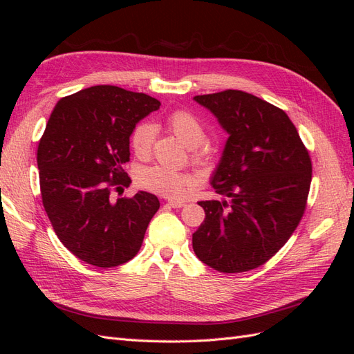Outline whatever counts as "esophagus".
I'll use <instances>...</instances> for the list:
<instances>
[{
  "label": "esophagus",
  "mask_w": 354,
  "mask_h": 354,
  "mask_svg": "<svg viewBox=\"0 0 354 354\" xmlns=\"http://www.w3.org/2000/svg\"><path fill=\"white\" fill-rule=\"evenodd\" d=\"M168 205H171L173 208H183L186 205V202L183 201H176V199H169Z\"/></svg>",
  "instance_id": "obj_1"
}]
</instances>
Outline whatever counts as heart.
<instances>
[{
	"mask_svg": "<svg viewBox=\"0 0 354 354\" xmlns=\"http://www.w3.org/2000/svg\"><path fill=\"white\" fill-rule=\"evenodd\" d=\"M169 130L178 140L192 149V159L196 164H205L211 156V147L205 143L207 131L196 116L186 111H177L168 116ZM156 128L151 122L138 124L131 134V147L137 156L146 158L152 151ZM140 187L167 198H180L194 183V178L186 171L168 168L164 165L143 167L137 173Z\"/></svg>",
	"mask_w": 354,
	"mask_h": 354,
	"instance_id": "heart-1",
	"label": "heart"
}]
</instances>
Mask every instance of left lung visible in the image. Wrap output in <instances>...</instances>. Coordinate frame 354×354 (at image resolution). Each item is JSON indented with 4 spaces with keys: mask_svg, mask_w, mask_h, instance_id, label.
I'll return each mask as SVG.
<instances>
[{
    "mask_svg": "<svg viewBox=\"0 0 354 354\" xmlns=\"http://www.w3.org/2000/svg\"><path fill=\"white\" fill-rule=\"evenodd\" d=\"M229 134L209 183L221 201H201L192 236L198 259L223 273L255 269L279 251L301 220L312 160L288 115L250 93L195 95Z\"/></svg>",
    "mask_w": 354,
    "mask_h": 354,
    "instance_id": "obj_1",
    "label": "left lung"
}]
</instances>
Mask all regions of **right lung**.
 I'll list each match as a JSON object with an SVG mask.
<instances>
[{
	"label": "right lung",
	"instance_id": "right-lung-1",
	"mask_svg": "<svg viewBox=\"0 0 354 354\" xmlns=\"http://www.w3.org/2000/svg\"><path fill=\"white\" fill-rule=\"evenodd\" d=\"M160 102L115 85H94L57 102L42 134L37 164L42 205L57 238L95 267L130 261L140 250L159 201L147 192L112 198L131 180L130 137Z\"/></svg>",
	"mask_w": 354,
	"mask_h": 354
}]
</instances>
